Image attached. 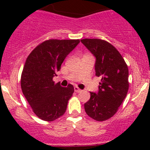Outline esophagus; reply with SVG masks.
I'll return each mask as SVG.
<instances>
[{"mask_svg": "<svg viewBox=\"0 0 150 150\" xmlns=\"http://www.w3.org/2000/svg\"><path fill=\"white\" fill-rule=\"evenodd\" d=\"M74 89H75V92H76V93H80V92L82 91V90L80 89L78 87H77V86H75V87H74Z\"/></svg>", "mask_w": 150, "mask_h": 150, "instance_id": "esophagus-1", "label": "esophagus"}]
</instances>
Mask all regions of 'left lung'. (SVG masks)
<instances>
[{"label":"left lung","mask_w":150,"mask_h":150,"mask_svg":"<svg viewBox=\"0 0 150 150\" xmlns=\"http://www.w3.org/2000/svg\"><path fill=\"white\" fill-rule=\"evenodd\" d=\"M96 57V75L101 77L99 91L90 92L84 104L86 114L96 121L112 117L126 96L129 87L128 69L121 54L111 43L97 38L81 40Z\"/></svg>","instance_id":"8db88e82"}]
</instances>
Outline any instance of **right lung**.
<instances>
[{"instance_id": "obj_1", "label": "right lung", "mask_w": 150, "mask_h": 150, "mask_svg": "<svg viewBox=\"0 0 150 150\" xmlns=\"http://www.w3.org/2000/svg\"><path fill=\"white\" fill-rule=\"evenodd\" d=\"M79 43V39H49L36 46L27 58L21 75V88L33 112L41 120L53 121L65 112L74 87L71 84L62 87L53 78Z\"/></svg>"}]
</instances>
